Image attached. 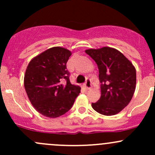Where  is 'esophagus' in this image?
<instances>
[{
    "instance_id": "obj_1",
    "label": "esophagus",
    "mask_w": 155,
    "mask_h": 155,
    "mask_svg": "<svg viewBox=\"0 0 155 155\" xmlns=\"http://www.w3.org/2000/svg\"><path fill=\"white\" fill-rule=\"evenodd\" d=\"M84 86L85 87V88L86 89H90L91 87V82L90 79H87V80H86Z\"/></svg>"
}]
</instances>
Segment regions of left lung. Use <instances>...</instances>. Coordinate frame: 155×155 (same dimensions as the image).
I'll list each match as a JSON object with an SVG mask.
<instances>
[{
	"label": "left lung",
	"instance_id": "1",
	"mask_svg": "<svg viewBox=\"0 0 155 155\" xmlns=\"http://www.w3.org/2000/svg\"><path fill=\"white\" fill-rule=\"evenodd\" d=\"M97 64L101 96L91 107L98 113L114 115L129 104L134 96L137 82L136 69L133 64L117 49L103 47L87 49Z\"/></svg>",
	"mask_w": 155,
	"mask_h": 155
}]
</instances>
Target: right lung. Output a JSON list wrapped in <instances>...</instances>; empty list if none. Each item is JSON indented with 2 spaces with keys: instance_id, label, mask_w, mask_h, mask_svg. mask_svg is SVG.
Segmentation results:
<instances>
[{
  "instance_id": "obj_1",
  "label": "right lung",
  "mask_w": 155,
  "mask_h": 155,
  "mask_svg": "<svg viewBox=\"0 0 155 155\" xmlns=\"http://www.w3.org/2000/svg\"><path fill=\"white\" fill-rule=\"evenodd\" d=\"M69 50L52 47L36 56L28 64L24 78L26 93L34 109L48 118H58L68 112L80 93L72 85L67 62Z\"/></svg>"
}]
</instances>
